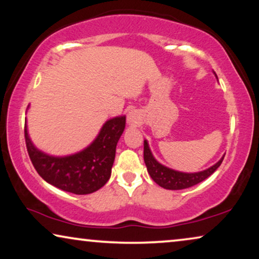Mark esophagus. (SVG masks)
Instances as JSON below:
<instances>
[{
    "label": "esophagus",
    "mask_w": 259,
    "mask_h": 259,
    "mask_svg": "<svg viewBox=\"0 0 259 259\" xmlns=\"http://www.w3.org/2000/svg\"><path fill=\"white\" fill-rule=\"evenodd\" d=\"M127 119L131 123H137L139 120V115L137 113V111H131L128 115H127Z\"/></svg>",
    "instance_id": "34e87169"
}]
</instances>
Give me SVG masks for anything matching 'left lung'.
<instances>
[{"label":"left lung","instance_id":"left-lung-1","mask_svg":"<svg viewBox=\"0 0 259 259\" xmlns=\"http://www.w3.org/2000/svg\"><path fill=\"white\" fill-rule=\"evenodd\" d=\"M224 156L216 164L212 167L208 168L203 171H198V173H181V171H176L169 168L162 166L153 157L151 151H149L147 141L144 142V160L147 167V170L151 178L159 185L160 187L170 190H179L186 189L189 187H193L197 183L204 181L205 179L209 178L217 168L221 166Z\"/></svg>","mask_w":259,"mask_h":259}]
</instances>
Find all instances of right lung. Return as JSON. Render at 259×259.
I'll use <instances>...</instances> for the list:
<instances>
[{
  "instance_id": "right-lung-1",
  "label": "right lung",
  "mask_w": 259,
  "mask_h": 259,
  "mask_svg": "<svg viewBox=\"0 0 259 259\" xmlns=\"http://www.w3.org/2000/svg\"><path fill=\"white\" fill-rule=\"evenodd\" d=\"M126 118L105 122L91 146L78 154L55 157L44 154L30 141L27 126L24 138L30 160L37 173L50 185L77 195L91 194L108 181L115 156V147L125 130Z\"/></svg>"
}]
</instances>
